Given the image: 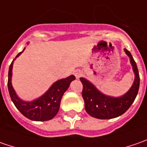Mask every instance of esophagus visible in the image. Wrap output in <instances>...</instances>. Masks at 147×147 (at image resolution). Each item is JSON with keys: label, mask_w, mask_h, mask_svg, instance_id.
I'll use <instances>...</instances> for the list:
<instances>
[{"label": "esophagus", "mask_w": 147, "mask_h": 147, "mask_svg": "<svg viewBox=\"0 0 147 147\" xmlns=\"http://www.w3.org/2000/svg\"><path fill=\"white\" fill-rule=\"evenodd\" d=\"M74 75H75L77 78H79L81 77V75H82V72L80 70H76L74 72Z\"/></svg>", "instance_id": "1"}]
</instances>
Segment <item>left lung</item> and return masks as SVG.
I'll use <instances>...</instances> for the list:
<instances>
[{"label": "left lung", "instance_id": "1", "mask_svg": "<svg viewBox=\"0 0 147 147\" xmlns=\"http://www.w3.org/2000/svg\"><path fill=\"white\" fill-rule=\"evenodd\" d=\"M130 57L131 64L135 73V80L132 88L121 97H110L100 92L93 85L85 78H80L82 83V98L85 103V110L91 116L100 119H110L125 113L133 104L138 92L140 77L136 62L131 53L125 49Z\"/></svg>", "mask_w": 147, "mask_h": 147}]
</instances>
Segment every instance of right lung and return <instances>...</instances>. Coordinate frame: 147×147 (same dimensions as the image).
I'll return each instance as SVG.
<instances>
[{"mask_svg": "<svg viewBox=\"0 0 147 147\" xmlns=\"http://www.w3.org/2000/svg\"><path fill=\"white\" fill-rule=\"evenodd\" d=\"M22 52L16 55L18 57ZM13 62L9 65L8 73V90L10 98L16 108L26 118L34 121H47L53 119L58 113L62 96L68 89L70 82L75 79L74 75L55 82L48 91L37 100L32 102L21 100L14 92L11 85Z\"/></svg>", "mask_w": 147, "mask_h": 147, "instance_id": "right-lung-1", "label": "right lung"}]
</instances>
